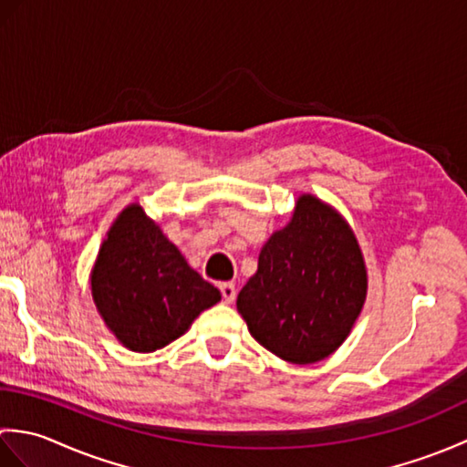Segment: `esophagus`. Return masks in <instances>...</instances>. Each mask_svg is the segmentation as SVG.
<instances>
[{
    "mask_svg": "<svg viewBox=\"0 0 467 467\" xmlns=\"http://www.w3.org/2000/svg\"><path fill=\"white\" fill-rule=\"evenodd\" d=\"M221 293L224 303H233L236 299V289L233 283H221Z\"/></svg>",
    "mask_w": 467,
    "mask_h": 467,
    "instance_id": "34e87169",
    "label": "esophagus"
}]
</instances>
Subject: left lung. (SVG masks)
<instances>
[{"instance_id":"1","label":"left lung","mask_w":467,"mask_h":467,"mask_svg":"<svg viewBox=\"0 0 467 467\" xmlns=\"http://www.w3.org/2000/svg\"><path fill=\"white\" fill-rule=\"evenodd\" d=\"M365 295L367 273L349 224L319 198L303 194L291 223L263 246L236 309L265 349L309 365L347 339Z\"/></svg>"}]
</instances>
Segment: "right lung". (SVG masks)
<instances>
[{"instance_id":"add662e5","label":"right lung","mask_w":467,"mask_h":467,"mask_svg":"<svg viewBox=\"0 0 467 467\" xmlns=\"http://www.w3.org/2000/svg\"><path fill=\"white\" fill-rule=\"evenodd\" d=\"M92 296L122 345L138 353L178 339L221 291L188 266L138 204L116 218L92 273Z\"/></svg>"}]
</instances>
